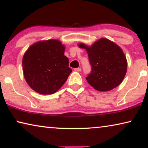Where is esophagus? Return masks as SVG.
<instances>
[{"label":"esophagus","instance_id":"34e87169","mask_svg":"<svg viewBox=\"0 0 148 148\" xmlns=\"http://www.w3.org/2000/svg\"><path fill=\"white\" fill-rule=\"evenodd\" d=\"M75 71H77V72H79V71H82V69L81 68H76V69H74Z\"/></svg>","mask_w":148,"mask_h":148}]
</instances>
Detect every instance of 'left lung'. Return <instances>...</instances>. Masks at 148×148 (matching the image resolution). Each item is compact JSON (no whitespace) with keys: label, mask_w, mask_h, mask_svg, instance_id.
<instances>
[{"label":"left lung","mask_w":148,"mask_h":148,"mask_svg":"<svg viewBox=\"0 0 148 148\" xmlns=\"http://www.w3.org/2000/svg\"><path fill=\"white\" fill-rule=\"evenodd\" d=\"M88 52L92 72L87 82L95 90L107 92L116 88L123 82L127 73V62L123 50L106 38H100L91 46L78 44Z\"/></svg>","instance_id":"obj_1"}]
</instances>
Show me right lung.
<instances>
[{
    "mask_svg": "<svg viewBox=\"0 0 148 148\" xmlns=\"http://www.w3.org/2000/svg\"><path fill=\"white\" fill-rule=\"evenodd\" d=\"M64 50L62 42L54 39L37 42L29 46L22 64L24 78L32 90L48 95L63 86L72 72Z\"/></svg>",
    "mask_w": 148,
    "mask_h": 148,
    "instance_id": "add662e5",
    "label": "right lung"
}]
</instances>
